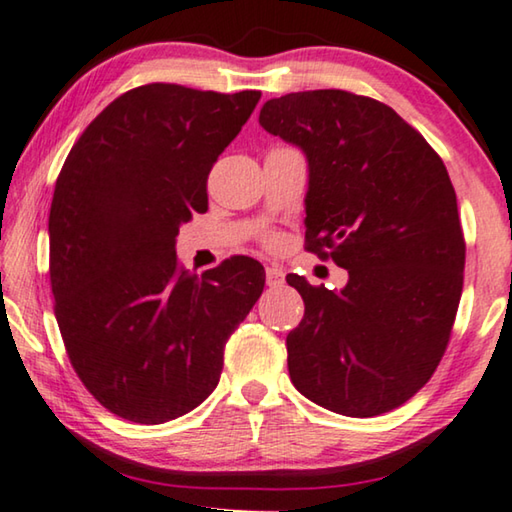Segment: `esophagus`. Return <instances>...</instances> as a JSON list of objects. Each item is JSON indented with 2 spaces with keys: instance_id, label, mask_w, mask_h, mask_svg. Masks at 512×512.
<instances>
[{
  "instance_id": "34e87169",
  "label": "esophagus",
  "mask_w": 512,
  "mask_h": 512,
  "mask_svg": "<svg viewBox=\"0 0 512 512\" xmlns=\"http://www.w3.org/2000/svg\"><path fill=\"white\" fill-rule=\"evenodd\" d=\"M282 282H285V271H282L280 266H276V264L266 266V285L280 287Z\"/></svg>"
}]
</instances>
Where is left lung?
Segmentation results:
<instances>
[{"label":"left lung","mask_w":512,"mask_h":512,"mask_svg":"<svg viewBox=\"0 0 512 512\" xmlns=\"http://www.w3.org/2000/svg\"><path fill=\"white\" fill-rule=\"evenodd\" d=\"M259 126L305 154V246L349 273L340 292L287 276L305 303L287 335L292 384L335 414H386L437 370L460 305L464 236L444 160L393 108L342 89L271 98Z\"/></svg>","instance_id":"left-lung-1"}]
</instances>
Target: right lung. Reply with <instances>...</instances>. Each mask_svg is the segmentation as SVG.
<instances>
[{
    "instance_id": "obj_1",
    "label": "right lung",
    "mask_w": 512,
    "mask_h": 512,
    "mask_svg": "<svg viewBox=\"0 0 512 512\" xmlns=\"http://www.w3.org/2000/svg\"><path fill=\"white\" fill-rule=\"evenodd\" d=\"M262 91L181 85L126 91L85 128L50 207V282L68 358L126 421L160 425L209 398L230 340L264 289V266L177 262L179 227L207 211L213 163Z\"/></svg>"
}]
</instances>
